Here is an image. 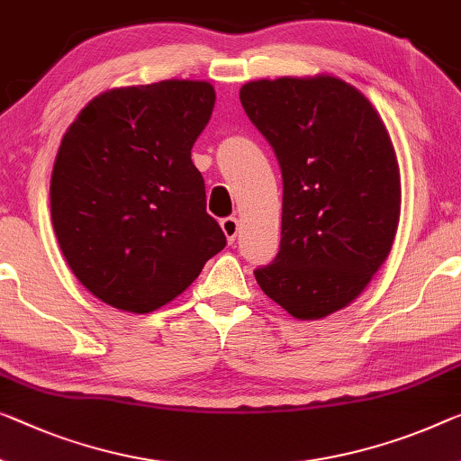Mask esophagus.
I'll return each instance as SVG.
<instances>
[{"mask_svg": "<svg viewBox=\"0 0 461 461\" xmlns=\"http://www.w3.org/2000/svg\"><path fill=\"white\" fill-rule=\"evenodd\" d=\"M221 226H222V232L226 235V240H229V243H235L237 232H239V221H237V218H232V216L222 218Z\"/></svg>", "mask_w": 461, "mask_h": 461, "instance_id": "1", "label": "esophagus"}]
</instances>
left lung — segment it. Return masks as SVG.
<instances>
[{
  "label": "left lung",
  "instance_id": "left-lung-1",
  "mask_svg": "<svg viewBox=\"0 0 461 461\" xmlns=\"http://www.w3.org/2000/svg\"><path fill=\"white\" fill-rule=\"evenodd\" d=\"M239 96L285 185L280 251L255 280L296 320H321L357 299L392 251L393 144L373 104L338 77L258 80Z\"/></svg>",
  "mask_w": 461,
  "mask_h": 461
}]
</instances>
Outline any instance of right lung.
<instances>
[{
  "instance_id": "right-lung-1",
  "label": "right lung",
  "mask_w": 461,
  "mask_h": 461,
  "mask_svg": "<svg viewBox=\"0 0 461 461\" xmlns=\"http://www.w3.org/2000/svg\"><path fill=\"white\" fill-rule=\"evenodd\" d=\"M208 82L162 80L92 98L68 127L51 175L61 253L96 299L150 313L224 249L191 148L208 125Z\"/></svg>"
}]
</instances>
